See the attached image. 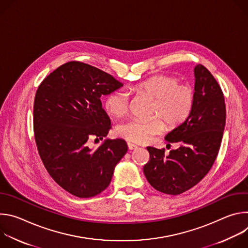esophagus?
<instances>
[{"mask_svg": "<svg viewBox=\"0 0 248 248\" xmlns=\"http://www.w3.org/2000/svg\"><path fill=\"white\" fill-rule=\"evenodd\" d=\"M127 146H128V149H129V150H134V149L137 148L136 145H134V144H132V143H130V142L127 143Z\"/></svg>", "mask_w": 248, "mask_h": 248, "instance_id": "1", "label": "esophagus"}]
</instances>
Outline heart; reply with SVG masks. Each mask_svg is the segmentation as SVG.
<instances>
[{
    "label": "heart",
    "instance_id": "b5f03b06",
    "mask_svg": "<svg viewBox=\"0 0 248 248\" xmlns=\"http://www.w3.org/2000/svg\"><path fill=\"white\" fill-rule=\"evenodd\" d=\"M135 90L154 99L150 121L130 119L121 123L117 128L118 136L133 143H146L164 129L180 125L189 116L194 104L193 89L178 78L167 75H156L137 83ZM128 107V94L120 90L109 94L105 99V109L110 115L121 117ZM162 120L161 121L159 119Z\"/></svg>",
    "mask_w": 248,
    "mask_h": 248
}]
</instances>
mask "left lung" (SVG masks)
<instances>
[{"label":"left lung","mask_w":248,"mask_h":248,"mask_svg":"<svg viewBox=\"0 0 248 248\" xmlns=\"http://www.w3.org/2000/svg\"><path fill=\"white\" fill-rule=\"evenodd\" d=\"M194 104L186 120L165 139L180 147L170 150L147 147L149 162L143 171L158 191L179 195L196 186L218 155L226 124L225 98L220 85L202 64L194 67Z\"/></svg>","instance_id":"left-lung-1"}]
</instances>
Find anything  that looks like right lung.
I'll return each instance as SVG.
<instances>
[{"label": "right lung", "instance_id": "obj_1", "mask_svg": "<svg viewBox=\"0 0 248 248\" xmlns=\"http://www.w3.org/2000/svg\"><path fill=\"white\" fill-rule=\"evenodd\" d=\"M124 84L90 64L68 62L39 85L34 100V136L53 180L80 198L107 188L115 167L127 151L124 139H105L93 149L89 140L107 136L111 121L100 97Z\"/></svg>", "mask_w": 248, "mask_h": 248}]
</instances>
